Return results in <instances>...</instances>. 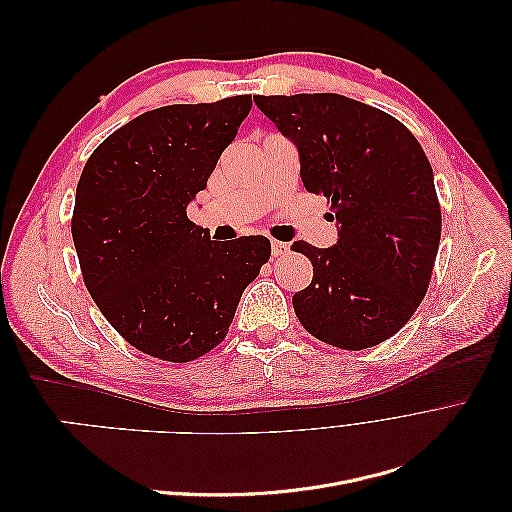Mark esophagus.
I'll list each match as a JSON object with an SVG mask.
<instances>
[{
  "mask_svg": "<svg viewBox=\"0 0 512 512\" xmlns=\"http://www.w3.org/2000/svg\"><path fill=\"white\" fill-rule=\"evenodd\" d=\"M290 252V245L284 243V241H271V254L273 258H280V256H286Z\"/></svg>",
  "mask_w": 512,
  "mask_h": 512,
  "instance_id": "34e87169",
  "label": "esophagus"
}]
</instances>
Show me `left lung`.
<instances>
[{
    "instance_id": "obj_1",
    "label": "left lung",
    "mask_w": 512,
    "mask_h": 512,
    "mask_svg": "<svg viewBox=\"0 0 512 512\" xmlns=\"http://www.w3.org/2000/svg\"><path fill=\"white\" fill-rule=\"evenodd\" d=\"M299 147L307 192L331 203L333 247L294 241L312 284L292 297L307 333L342 350L393 337L421 305L436 262L442 213L433 170L404 123L339 94L256 96Z\"/></svg>"
}]
</instances>
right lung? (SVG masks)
Here are the masks:
<instances>
[{
    "instance_id": "add662e5",
    "label": "right lung",
    "mask_w": 512,
    "mask_h": 512,
    "mask_svg": "<svg viewBox=\"0 0 512 512\" xmlns=\"http://www.w3.org/2000/svg\"><path fill=\"white\" fill-rule=\"evenodd\" d=\"M250 96L147 111L91 153L76 185L72 241L102 316L153 359L188 363L224 342L267 237L211 241L188 218Z\"/></svg>"
}]
</instances>
